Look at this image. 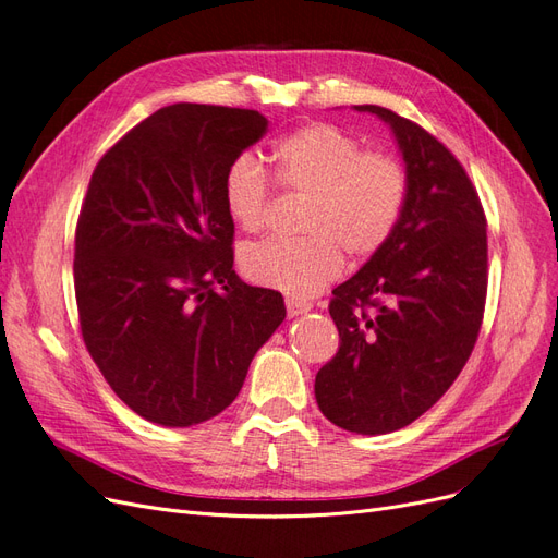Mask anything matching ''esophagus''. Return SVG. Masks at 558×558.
Segmentation results:
<instances>
[{"label":"esophagus","mask_w":558,"mask_h":558,"mask_svg":"<svg viewBox=\"0 0 558 558\" xmlns=\"http://www.w3.org/2000/svg\"><path fill=\"white\" fill-rule=\"evenodd\" d=\"M286 310H289L291 318H295L300 314H307L312 310V302L302 298H286Z\"/></svg>","instance_id":"1"}]
</instances>
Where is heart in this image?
<instances>
[{"label":"heart","instance_id":"obj_1","mask_svg":"<svg viewBox=\"0 0 558 558\" xmlns=\"http://www.w3.org/2000/svg\"><path fill=\"white\" fill-rule=\"evenodd\" d=\"M275 179L307 197L300 240H265L242 253L248 281L293 298H310L340 277L344 256L367 258L391 238L408 195V174L388 154H363L361 144L328 123L291 132L275 148ZM269 181L253 156H240L223 179L226 211L242 230H260Z\"/></svg>","mask_w":558,"mask_h":558}]
</instances>
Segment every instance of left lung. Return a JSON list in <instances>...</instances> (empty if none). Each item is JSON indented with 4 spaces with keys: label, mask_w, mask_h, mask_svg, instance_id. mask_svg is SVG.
<instances>
[{
    "label": "left lung",
    "mask_w": 558,
    "mask_h": 558,
    "mask_svg": "<svg viewBox=\"0 0 558 558\" xmlns=\"http://www.w3.org/2000/svg\"><path fill=\"white\" fill-rule=\"evenodd\" d=\"M391 128L408 195L388 242L337 286L330 316L340 349L314 393L328 421L384 435L410 426L459 377L486 300V218L449 148L377 105L353 107Z\"/></svg>",
    "instance_id": "1"
}]
</instances>
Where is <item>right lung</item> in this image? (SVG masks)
<instances>
[{"label":"right lung","instance_id":"1","mask_svg":"<svg viewBox=\"0 0 558 558\" xmlns=\"http://www.w3.org/2000/svg\"><path fill=\"white\" fill-rule=\"evenodd\" d=\"M265 130L251 109L172 105L93 172L74 248L83 342L150 424L189 428L221 414L286 318L281 293L234 275L223 202L228 167Z\"/></svg>","mask_w":558,"mask_h":558}]
</instances>
